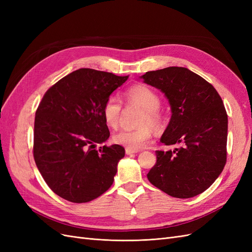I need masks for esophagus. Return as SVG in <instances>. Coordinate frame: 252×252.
I'll list each match as a JSON object with an SVG mask.
<instances>
[{
    "label": "esophagus",
    "instance_id": "obj_1",
    "mask_svg": "<svg viewBox=\"0 0 252 252\" xmlns=\"http://www.w3.org/2000/svg\"><path fill=\"white\" fill-rule=\"evenodd\" d=\"M136 150H131V149H128V148H126V155H128V156H131V155H134V154H136Z\"/></svg>",
    "mask_w": 252,
    "mask_h": 252
}]
</instances>
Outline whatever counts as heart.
<instances>
[{"instance_id": "obj_1", "label": "heart", "mask_w": 252, "mask_h": 252, "mask_svg": "<svg viewBox=\"0 0 252 252\" xmlns=\"http://www.w3.org/2000/svg\"><path fill=\"white\" fill-rule=\"evenodd\" d=\"M127 101L139 105L145 110L139 125L141 127L133 130H121L112 135V141L131 150H138L146 146L152 138V126L158 125L161 122V98L156 91L146 85H135L126 91ZM122 103L120 98L111 94L105 101L102 113L105 123L111 128H116L120 122Z\"/></svg>"}]
</instances>
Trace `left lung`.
Here are the masks:
<instances>
[{
	"instance_id": "8db88e82",
	"label": "left lung",
	"mask_w": 252,
	"mask_h": 252,
	"mask_svg": "<svg viewBox=\"0 0 252 252\" xmlns=\"http://www.w3.org/2000/svg\"><path fill=\"white\" fill-rule=\"evenodd\" d=\"M141 78L170 104L171 119L161 142L181 144L173 151H156L149 182L179 199L202 193L226 164L228 118L222 98L210 83L184 67L148 71Z\"/></svg>"
}]
</instances>
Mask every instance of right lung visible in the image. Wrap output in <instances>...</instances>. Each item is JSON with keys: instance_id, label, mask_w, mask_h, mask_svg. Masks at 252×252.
<instances>
[{"instance_id": "right-lung-1", "label": "right lung", "mask_w": 252, "mask_h": 252, "mask_svg": "<svg viewBox=\"0 0 252 252\" xmlns=\"http://www.w3.org/2000/svg\"><path fill=\"white\" fill-rule=\"evenodd\" d=\"M128 79L81 68L45 93L35 111L33 158L53 192L72 203H87L110 188L121 145L96 144L109 138L102 109L107 97Z\"/></svg>"}]
</instances>
